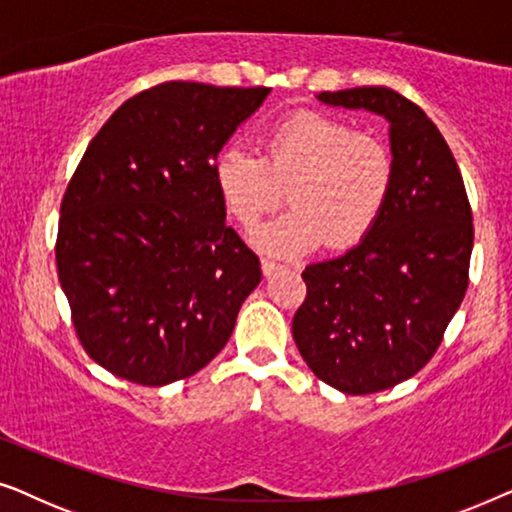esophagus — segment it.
I'll return each mask as SVG.
<instances>
[{"mask_svg": "<svg viewBox=\"0 0 512 512\" xmlns=\"http://www.w3.org/2000/svg\"><path fill=\"white\" fill-rule=\"evenodd\" d=\"M261 270H263L265 277H270V275H275L277 270H282V265L275 263V261H268V258H263V261H261Z\"/></svg>", "mask_w": 512, "mask_h": 512, "instance_id": "1", "label": "esophagus"}]
</instances>
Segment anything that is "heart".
I'll use <instances>...</instances> for the list:
<instances>
[{
  "label": "heart",
  "instance_id": "b5f03b06",
  "mask_svg": "<svg viewBox=\"0 0 512 512\" xmlns=\"http://www.w3.org/2000/svg\"><path fill=\"white\" fill-rule=\"evenodd\" d=\"M223 205L242 228L279 207L289 188L291 212L265 223L251 242L272 256H303L359 244L380 221L394 184L384 142L342 118L298 111L270 125L263 153L228 146L214 163Z\"/></svg>",
  "mask_w": 512,
  "mask_h": 512
}]
</instances>
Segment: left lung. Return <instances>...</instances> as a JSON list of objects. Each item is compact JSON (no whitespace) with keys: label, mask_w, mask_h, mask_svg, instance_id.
Segmentation results:
<instances>
[{"label":"left lung","mask_w":512,"mask_h":512,"mask_svg":"<svg viewBox=\"0 0 512 512\" xmlns=\"http://www.w3.org/2000/svg\"><path fill=\"white\" fill-rule=\"evenodd\" d=\"M317 100L387 118L394 184L354 249L307 265L291 331L321 382L375 394L419 373L443 342L468 289L473 214L450 146L415 102L382 86Z\"/></svg>","instance_id":"left-lung-1"}]
</instances>
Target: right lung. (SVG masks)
<instances>
[{"mask_svg":"<svg viewBox=\"0 0 512 512\" xmlns=\"http://www.w3.org/2000/svg\"><path fill=\"white\" fill-rule=\"evenodd\" d=\"M268 95L167 81L123 102L88 144L55 261L76 335L111 375L163 387L226 347L261 263L226 226L214 163Z\"/></svg>","mask_w":512,"mask_h":512,"instance_id":"right-lung-1","label":"right lung"}]
</instances>
